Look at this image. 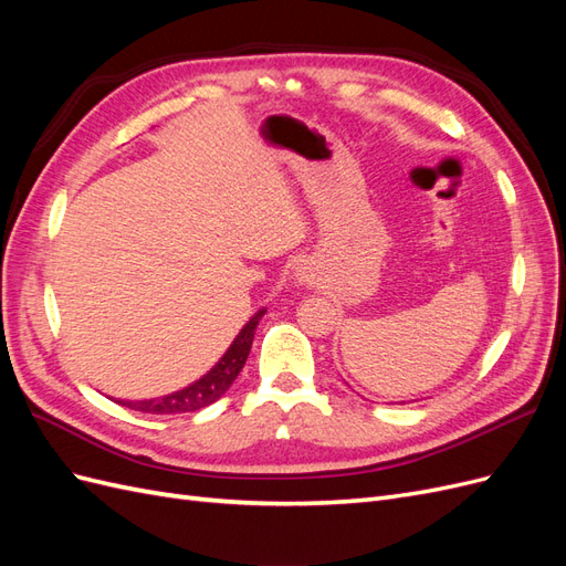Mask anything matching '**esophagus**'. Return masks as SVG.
Instances as JSON below:
<instances>
[{"instance_id": "obj_1", "label": "esophagus", "mask_w": 566, "mask_h": 566, "mask_svg": "<svg viewBox=\"0 0 566 566\" xmlns=\"http://www.w3.org/2000/svg\"><path fill=\"white\" fill-rule=\"evenodd\" d=\"M300 276H304V273H300Z\"/></svg>"}]
</instances>
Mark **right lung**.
<instances>
[{"instance_id": "add662e5", "label": "right lung", "mask_w": 566, "mask_h": 566, "mask_svg": "<svg viewBox=\"0 0 566 566\" xmlns=\"http://www.w3.org/2000/svg\"><path fill=\"white\" fill-rule=\"evenodd\" d=\"M264 316V312L254 314L245 328L238 333L233 339V345L229 352L219 358V364L208 373L202 375L198 382L191 387H186L181 391L169 394V397L163 399H150V401H117L119 406H127L132 410H142V413H153V416H175V413H191V410H200L205 406L214 403L219 397H224V391L233 385L238 378V373L243 370L248 354L252 349V339L256 323Z\"/></svg>"}]
</instances>
